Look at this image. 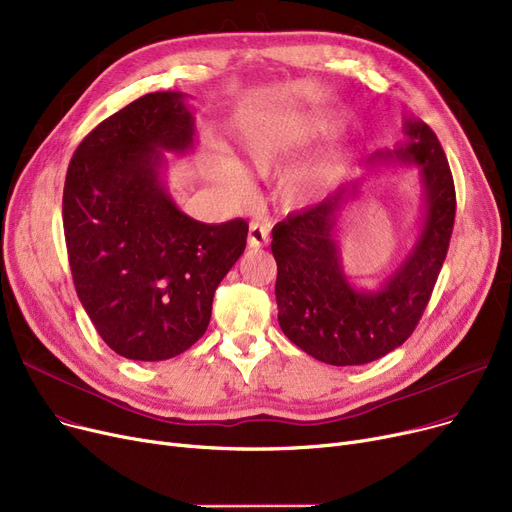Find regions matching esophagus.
<instances>
[{
    "instance_id": "obj_1",
    "label": "esophagus",
    "mask_w": 512,
    "mask_h": 512,
    "mask_svg": "<svg viewBox=\"0 0 512 512\" xmlns=\"http://www.w3.org/2000/svg\"><path fill=\"white\" fill-rule=\"evenodd\" d=\"M270 240V224L265 219H253L249 226V247L261 249Z\"/></svg>"
}]
</instances>
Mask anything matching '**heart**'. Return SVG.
Masks as SVG:
<instances>
[{"label":"heart","instance_id":"obj_1","mask_svg":"<svg viewBox=\"0 0 512 512\" xmlns=\"http://www.w3.org/2000/svg\"><path fill=\"white\" fill-rule=\"evenodd\" d=\"M335 121L326 119V117H314L309 119L303 125V136L307 140H318V138H328L332 131H335ZM286 138L282 136V131H278L276 127H259L247 146L249 152V161L251 165L259 171V173H268L278 159L282 157V152L286 148ZM226 173V186L234 196H244L249 190V182L244 177L242 169L238 165H226L224 169Z\"/></svg>","mask_w":512,"mask_h":512}]
</instances>
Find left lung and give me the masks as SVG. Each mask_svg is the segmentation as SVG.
Returning a JSON list of instances; mask_svg holds the SVG:
<instances>
[{"mask_svg": "<svg viewBox=\"0 0 512 512\" xmlns=\"http://www.w3.org/2000/svg\"><path fill=\"white\" fill-rule=\"evenodd\" d=\"M404 129L410 140L376 157L418 165L425 219L412 251L379 291H360L347 280L335 240L339 211L358 182L286 215L272 230L280 328L324 364L360 366L402 345L422 318L448 255L456 190L446 152L427 123L408 119Z\"/></svg>", "mask_w": 512, "mask_h": 512, "instance_id": "obj_1", "label": "left lung"}]
</instances>
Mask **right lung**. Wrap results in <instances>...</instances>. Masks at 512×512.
Returning <instances> with one entry per match:
<instances>
[{
	"label": "right lung",
	"instance_id": "add662e5",
	"mask_svg": "<svg viewBox=\"0 0 512 512\" xmlns=\"http://www.w3.org/2000/svg\"><path fill=\"white\" fill-rule=\"evenodd\" d=\"M184 98L133 100L87 133L66 171L62 224L77 295L127 360H169L201 339L215 288L247 247V221L201 224L161 182L163 150L192 146Z\"/></svg>",
	"mask_w": 512,
	"mask_h": 512
}]
</instances>
